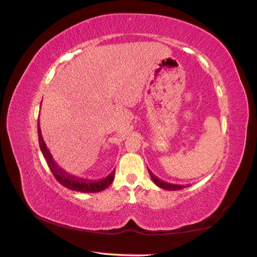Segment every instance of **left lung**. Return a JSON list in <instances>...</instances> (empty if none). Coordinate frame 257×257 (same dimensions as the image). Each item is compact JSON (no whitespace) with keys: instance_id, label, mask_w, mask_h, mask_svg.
Instances as JSON below:
<instances>
[{"instance_id":"left-lung-1","label":"left lung","mask_w":257,"mask_h":257,"mask_svg":"<svg viewBox=\"0 0 257 257\" xmlns=\"http://www.w3.org/2000/svg\"><path fill=\"white\" fill-rule=\"evenodd\" d=\"M148 170H149V174H150V176H151V178H152L153 182L155 183V185H156L157 187H160V188H162V189L169 190V191H176V190H181V189H183V188L189 187L188 185L181 186V185H175V183H168V182L163 181V180L157 178V177H156L152 172H151V170H150L149 168H148Z\"/></svg>"}]
</instances>
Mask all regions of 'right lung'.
I'll list each match as a JSON object with an SVG mask.
<instances>
[{"label": "right lung", "mask_w": 257, "mask_h": 257, "mask_svg": "<svg viewBox=\"0 0 257 257\" xmlns=\"http://www.w3.org/2000/svg\"><path fill=\"white\" fill-rule=\"evenodd\" d=\"M38 137H39V146H40V150L44 156V159L47 161L52 174L54 175L56 180L60 182L62 186L66 187L69 190H72V191L84 192V193H95V192L103 191V190H105L108 186L111 185V182H113L114 177H115V170H113V172H111L107 177H105V178L97 181L81 179V178H78V177L67 174L64 169H62L57 165L56 162L53 160V157H52V154L50 153L47 144H45L43 140L40 124L39 123H38Z\"/></svg>", "instance_id": "1"}]
</instances>
